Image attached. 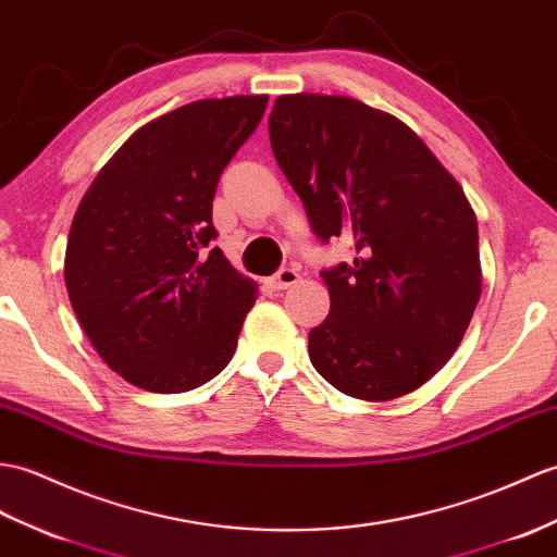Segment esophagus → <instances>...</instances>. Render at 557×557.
I'll list each match as a JSON object with an SVG mask.
<instances>
[{
    "label": "esophagus",
    "mask_w": 557,
    "mask_h": 557,
    "mask_svg": "<svg viewBox=\"0 0 557 557\" xmlns=\"http://www.w3.org/2000/svg\"><path fill=\"white\" fill-rule=\"evenodd\" d=\"M296 282H299V270H294V268H282L275 277L268 280L270 287L277 289V292L280 289H287V287H294Z\"/></svg>",
    "instance_id": "34e87169"
}]
</instances>
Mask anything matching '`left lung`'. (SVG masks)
I'll return each mask as SVG.
<instances>
[{
  "label": "left lung",
  "mask_w": 557,
  "mask_h": 557,
  "mask_svg": "<svg viewBox=\"0 0 557 557\" xmlns=\"http://www.w3.org/2000/svg\"><path fill=\"white\" fill-rule=\"evenodd\" d=\"M270 145L313 232L351 237L325 270L330 313L308 356L360 400L416 392L456 354L482 294L476 215L458 180L396 115L342 95H282Z\"/></svg>",
  "instance_id": "1"
}]
</instances>
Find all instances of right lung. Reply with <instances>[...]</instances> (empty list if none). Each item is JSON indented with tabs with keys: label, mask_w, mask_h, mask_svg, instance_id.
Here are the masks:
<instances>
[{
	"label": "right lung",
	"mask_w": 557,
	"mask_h": 557,
	"mask_svg": "<svg viewBox=\"0 0 557 557\" xmlns=\"http://www.w3.org/2000/svg\"><path fill=\"white\" fill-rule=\"evenodd\" d=\"M268 95L199 99L149 121L97 173L69 232L77 320L113 372L153 394L209 382L235 356L258 284L211 249L220 173Z\"/></svg>",
	"instance_id": "right-lung-1"
}]
</instances>
